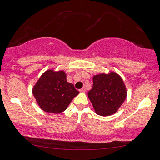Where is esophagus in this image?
Wrapping results in <instances>:
<instances>
[{"mask_svg":"<svg viewBox=\"0 0 160 160\" xmlns=\"http://www.w3.org/2000/svg\"><path fill=\"white\" fill-rule=\"evenodd\" d=\"M80 92H82V93H84V92H86V88H85V87L82 88L81 89H80Z\"/></svg>","mask_w":160,"mask_h":160,"instance_id":"34e87169","label":"esophagus"}]
</instances>
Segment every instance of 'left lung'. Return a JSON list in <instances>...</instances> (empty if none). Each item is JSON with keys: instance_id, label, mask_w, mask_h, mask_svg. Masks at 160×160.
<instances>
[{"instance_id": "8db88e82", "label": "left lung", "mask_w": 160, "mask_h": 160, "mask_svg": "<svg viewBox=\"0 0 160 160\" xmlns=\"http://www.w3.org/2000/svg\"><path fill=\"white\" fill-rule=\"evenodd\" d=\"M88 97L98 115L108 116L124 103L127 90L122 78L116 73L101 74L93 77V86Z\"/></svg>"}]
</instances>
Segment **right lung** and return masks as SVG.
<instances>
[{
  "label": "right lung",
  "mask_w": 160,
  "mask_h": 160,
  "mask_svg": "<svg viewBox=\"0 0 160 160\" xmlns=\"http://www.w3.org/2000/svg\"><path fill=\"white\" fill-rule=\"evenodd\" d=\"M32 94L42 110L57 114L67 109L79 92L72 83L67 82L63 71L48 70L34 86Z\"/></svg>",
  "instance_id": "right-lung-1"
}]
</instances>
